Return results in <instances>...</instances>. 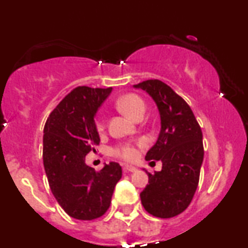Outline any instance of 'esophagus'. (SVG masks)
Segmentation results:
<instances>
[{"label":"esophagus","mask_w":248,"mask_h":248,"mask_svg":"<svg viewBox=\"0 0 248 248\" xmlns=\"http://www.w3.org/2000/svg\"><path fill=\"white\" fill-rule=\"evenodd\" d=\"M124 171H126V172H135L138 169H136L135 167L129 166V164H124Z\"/></svg>","instance_id":"obj_1"}]
</instances>
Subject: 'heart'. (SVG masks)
<instances>
[{"label":"heart","mask_w":248,"mask_h":248,"mask_svg":"<svg viewBox=\"0 0 248 248\" xmlns=\"http://www.w3.org/2000/svg\"><path fill=\"white\" fill-rule=\"evenodd\" d=\"M116 105L124 114L132 118L133 120H135L138 116L144 115V112H146L144 101L139 95L132 94V93L121 96ZM96 128H98V130H102L104 122L101 120L96 121ZM112 153L116 157H120L126 161H133L138 157V148L133 146V144H121V146L115 147Z\"/></svg>","instance_id":"heart-1"}]
</instances>
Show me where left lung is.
I'll list each match as a JSON object with an SVG mask.
<instances>
[{
  "label": "left lung",
  "instance_id": "1",
  "mask_svg": "<svg viewBox=\"0 0 248 248\" xmlns=\"http://www.w3.org/2000/svg\"><path fill=\"white\" fill-rule=\"evenodd\" d=\"M133 87L152 96L161 119L160 134L146 160L161 161L162 170L150 173L144 169L149 181L140 193L141 203L155 217H175L189 206L197 190L203 134L189 105L167 84L150 79Z\"/></svg>",
  "mask_w": 248,
  "mask_h": 248
}]
</instances>
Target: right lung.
Segmentation results:
<instances>
[{"label": "right lung", "mask_w": 248, "mask_h": 248, "mask_svg": "<svg viewBox=\"0 0 248 248\" xmlns=\"http://www.w3.org/2000/svg\"><path fill=\"white\" fill-rule=\"evenodd\" d=\"M112 87L79 86L51 112L44 127L43 162L53 196L64 211L75 219L99 218L110 205L113 191L122 176L116 162L99 172L85 157L100 142L95 114Z\"/></svg>", "instance_id": "right-lung-1"}]
</instances>
